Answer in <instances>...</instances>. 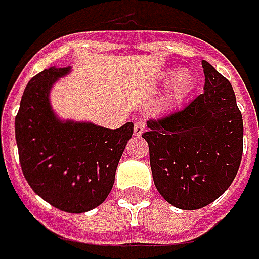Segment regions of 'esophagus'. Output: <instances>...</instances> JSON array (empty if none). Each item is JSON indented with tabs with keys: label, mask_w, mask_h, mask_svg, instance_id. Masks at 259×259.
Returning a JSON list of instances; mask_svg holds the SVG:
<instances>
[{
	"label": "esophagus",
	"mask_w": 259,
	"mask_h": 259,
	"mask_svg": "<svg viewBox=\"0 0 259 259\" xmlns=\"http://www.w3.org/2000/svg\"><path fill=\"white\" fill-rule=\"evenodd\" d=\"M144 130H145L144 122H136L135 127H133V133H135V136H141L143 133H144Z\"/></svg>",
	"instance_id": "obj_1"
}]
</instances>
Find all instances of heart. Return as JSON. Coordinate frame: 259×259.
Here are the masks:
<instances>
[{
  "instance_id": "heart-1",
  "label": "heart",
  "mask_w": 259,
  "mask_h": 259,
  "mask_svg": "<svg viewBox=\"0 0 259 259\" xmlns=\"http://www.w3.org/2000/svg\"><path fill=\"white\" fill-rule=\"evenodd\" d=\"M159 81L162 83H168L167 89L164 91V95L159 101V108L160 110H166L173 105L178 104L180 101H183L187 96L191 93L195 85V78L191 74V71L181 70L177 71L171 68V70L164 71L159 76Z\"/></svg>"
}]
</instances>
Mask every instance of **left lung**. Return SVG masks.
Returning a JSON list of instances; mask_svg holds the SVG:
<instances>
[{"instance_id": "1", "label": "left lung", "mask_w": 259, "mask_h": 259, "mask_svg": "<svg viewBox=\"0 0 259 259\" xmlns=\"http://www.w3.org/2000/svg\"><path fill=\"white\" fill-rule=\"evenodd\" d=\"M202 95L166 118L148 120V143L155 187L181 210L212 203L235 180L243 154V118L227 78L202 61Z\"/></svg>"}]
</instances>
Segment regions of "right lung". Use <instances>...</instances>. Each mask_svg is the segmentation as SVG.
<instances>
[{
  "mask_svg": "<svg viewBox=\"0 0 259 259\" xmlns=\"http://www.w3.org/2000/svg\"><path fill=\"white\" fill-rule=\"evenodd\" d=\"M70 72L71 67H51L31 78L15 118V135L23 174L32 191L53 207L78 214L100 206L110 195L133 123L107 129L59 118L51 91Z\"/></svg>",
  "mask_w": 259,
  "mask_h": 259,
  "instance_id": "1",
  "label": "right lung"
}]
</instances>
